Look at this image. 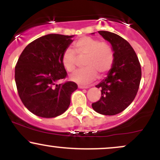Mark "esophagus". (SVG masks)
<instances>
[{"label": "esophagus", "mask_w": 160, "mask_h": 160, "mask_svg": "<svg viewBox=\"0 0 160 160\" xmlns=\"http://www.w3.org/2000/svg\"><path fill=\"white\" fill-rule=\"evenodd\" d=\"M78 87L80 88V89H88V88H89V86H78Z\"/></svg>", "instance_id": "1"}]
</instances>
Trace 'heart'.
<instances>
[{"label":"heart","mask_w":160,"mask_h":160,"mask_svg":"<svg viewBox=\"0 0 160 160\" xmlns=\"http://www.w3.org/2000/svg\"><path fill=\"white\" fill-rule=\"evenodd\" d=\"M74 49L68 48L62 56V62L68 72L76 69L78 58H82L84 68L78 70L71 76L73 81L87 84L96 78H102L109 72L114 62V53L107 42L100 41L92 37H82L74 43Z\"/></svg>","instance_id":"b5f03b06"}]
</instances>
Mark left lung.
<instances>
[{
	"instance_id": "1",
	"label": "left lung",
	"mask_w": 160,
	"mask_h": 160,
	"mask_svg": "<svg viewBox=\"0 0 160 160\" xmlns=\"http://www.w3.org/2000/svg\"><path fill=\"white\" fill-rule=\"evenodd\" d=\"M98 33L111 43L114 62L107 78L96 86L102 89V95L92 107L101 114L115 115L123 111L136 96L141 78V64L127 40L107 31Z\"/></svg>"
}]
</instances>
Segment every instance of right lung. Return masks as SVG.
Instances as JSON below:
<instances>
[{
	"label": "right lung",
	"mask_w": 160,
	"mask_h": 160,
	"mask_svg": "<svg viewBox=\"0 0 160 160\" xmlns=\"http://www.w3.org/2000/svg\"><path fill=\"white\" fill-rule=\"evenodd\" d=\"M73 36L50 34L34 40L24 49L15 67L18 94L28 111L38 117L52 118L62 114L78 89L76 82L66 81L67 71L62 53L73 42Z\"/></svg>",
	"instance_id": "add662e5"
}]
</instances>
